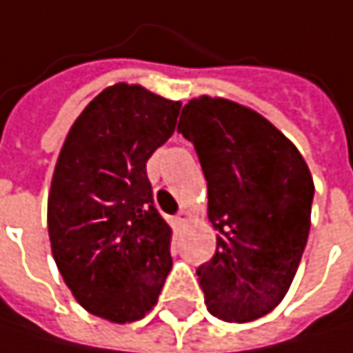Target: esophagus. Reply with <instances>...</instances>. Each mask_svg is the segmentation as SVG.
<instances>
[{"mask_svg":"<svg viewBox=\"0 0 353 353\" xmlns=\"http://www.w3.org/2000/svg\"><path fill=\"white\" fill-rule=\"evenodd\" d=\"M190 220V212L188 210H179V214L176 216V224L177 226H181V224H185Z\"/></svg>","mask_w":353,"mask_h":353,"instance_id":"obj_1","label":"esophagus"}]
</instances>
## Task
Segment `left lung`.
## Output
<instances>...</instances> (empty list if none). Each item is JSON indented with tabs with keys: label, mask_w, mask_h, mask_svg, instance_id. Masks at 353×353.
I'll return each mask as SVG.
<instances>
[{
	"label": "left lung",
	"mask_w": 353,
	"mask_h": 353,
	"mask_svg": "<svg viewBox=\"0 0 353 353\" xmlns=\"http://www.w3.org/2000/svg\"><path fill=\"white\" fill-rule=\"evenodd\" d=\"M208 181L216 252L196 274L208 311L230 323L271 313L303 256L313 177L299 149L263 114L202 94L179 117Z\"/></svg>",
	"instance_id": "obj_1"
}]
</instances>
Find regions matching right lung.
Segmentation results:
<instances>
[{"instance_id": "1", "label": "right lung", "mask_w": 353, "mask_h": 353, "mask_svg": "<svg viewBox=\"0 0 353 353\" xmlns=\"http://www.w3.org/2000/svg\"><path fill=\"white\" fill-rule=\"evenodd\" d=\"M179 101L117 82L72 123L48 194L52 256L74 299L112 323L145 317L172 271V228L147 159L176 131Z\"/></svg>"}]
</instances>
